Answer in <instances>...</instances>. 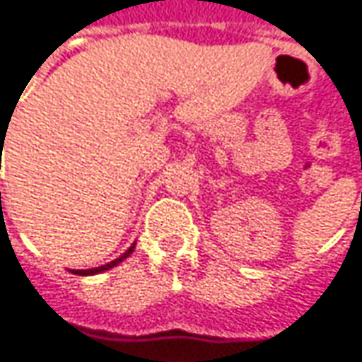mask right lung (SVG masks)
<instances>
[{"label":"right lung","instance_id":"add662e5","mask_svg":"<svg viewBox=\"0 0 362 362\" xmlns=\"http://www.w3.org/2000/svg\"><path fill=\"white\" fill-rule=\"evenodd\" d=\"M134 246L136 244H132L119 259H116V261H112V262H107V264H101V267H95V269H87V271H81V269H73V273L75 275H98V273H101V271H107V269H112V267H116V264H119V262L124 261V259H128L130 257V252L134 250Z\"/></svg>","mask_w":362,"mask_h":362}]
</instances>
